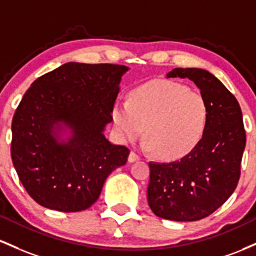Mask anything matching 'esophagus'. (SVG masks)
I'll list each match as a JSON object with an SVG mask.
<instances>
[{"label": "esophagus", "instance_id": "esophagus-1", "mask_svg": "<svg viewBox=\"0 0 256 256\" xmlns=\"http://www.w3.org/2000/svg\"><path fill=\"white\" fill-rule=\"evenodd\" d=\"M140 160V156L139 154H136V152H134V151H130V154H129V157H128V160L129 162H136V160Z\"/></svg>", "mask_w": 256, "mask_h": 256}]
</instances>
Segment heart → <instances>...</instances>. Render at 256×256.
Returning <instances> with one entry per match:
<instances>
[{"instance_id":"b5f03b06","label":"heart","mask_w":256,"mask_h":256,"mask_svg":"<svg viewBox=\"0 0 256 256\" xmlns=\"http://www.w3.org/2000/svg\"><path fill=\"white\" fill-rule=\"evenodd\" d=\"M112 120L120 136L134 140L145 127L146 148L163 160H178L196 148L206 133L209 106L206 98L174 81H152L117 102Z\"/></svg>"}]
</instances>
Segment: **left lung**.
Wrapping results in <instances>:
<instances>
[{"instance_id": "8db88e82", "label": "left lung", "mask_w": 256, "mask_h": 256, "mask_svg": "<svg viewBox=\"0 0 256 256\" xmlns=\"http://www.w3.org/2000/svg\"><path fill=\"white\" fill-rule=\"evenodd\" d=\"M166 77L194 82L209 106L206 133L176 162L148 163V202L157 216L196 221L214 213L236 190L246 148L237 99L214 74L202 68H173Z\"/></svg>"}]
</instances>
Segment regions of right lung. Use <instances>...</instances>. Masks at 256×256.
<instances>
[{
    "instance_id": "1",
    "label": "right lung",
    "mask_w": 256,
    "mask_h": 256,
    "mask_svg": "<svg viewBox=\"0 0 256 256\" xmlns=\"http://www.w3.org/2000/svg\"><path fill=\"white\" fill-rule=\"evenodd\" d=\"M126 71L124 65L68 62L38 77L24 94L13 116L10 154L19 180L40 206L86 210L111 172L127 163L129 148L102 134ZM59 122L73 130L68 143L52 134Z\"/></svg>"
}]
</instances>
